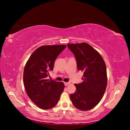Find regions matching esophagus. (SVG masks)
Segmentation results:
<instances>
[{
    "instance_id": "34e87169",
    "label": "esophagus",
    "mask_w": 130,
    "mask_h": 130,
    "mask_svg": "<svg viewBox=\"0 0 130 130\" xmlns=\"http://www.w3.org/2000/svg\"><path fill=\"white\" fill-rule=\"evenodd\" d=\"M64 85L65 86H67V85H69L70 84V82H64Z\"/></svg>"
}]
</instances>
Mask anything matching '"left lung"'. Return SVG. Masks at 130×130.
Returning <instances> with one entry per match:
<instances>
[{
  "instance_id": "1",
  "label": "left lung",
  "mask_w": 130,
  "mask_h": 130,
  "mask_svg": "<svg viewBox=\"0 0 130 130\" xmlns=\"http://www.w3.org/2000/svg\"><path fill=\"white\" fill-rule=\"evenodd\" d=\"M67 46L75 57L78 70L84 73L82 83L74 84L70 95L73 105L81 111L94 108L101 100L107 84L106 66L101 55L88 43H70Z\"/></svg>"
}]
</instances>
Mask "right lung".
<instances>
[{
  "mask_svg": "<svg viewBox=\"0 0 130 130\" xmlns=\"http://www.w3.org/2000/svg\"><path fill=\"white\" fill-rule=\"evenodd\" d=\"M66 45H43L35 50L26 63L23 82L29 98L39 108L56 106L64 88L63 82L46 79L57 57Z\"/></svg>",
  "mask_w": 130,
  "mask_h": 130,
  "instance_id": "obj_1",
  "label": "right lung"
}]
</instances>
